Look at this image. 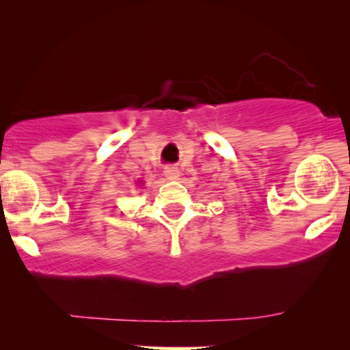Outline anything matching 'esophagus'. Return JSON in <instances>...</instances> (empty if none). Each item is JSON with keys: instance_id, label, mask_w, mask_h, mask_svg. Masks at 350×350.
Instances as JSON below:
<instances>
[{"instance_id": "1", "label": "esophagus", "mask_w": 350, "mask_h": 350, "mask_svg": "<svg viewBox=\"0 0 350 350\" xmlns=\"http://www.w3.org/2000/svg\"><path fill=\"white\" fill-rule=\"evenodd\" d=\"M164 175H165L169 180H176V178H178V176H180L178 167H175V165H167L165 169H164Z\"/></svg>"}]
</instances>
